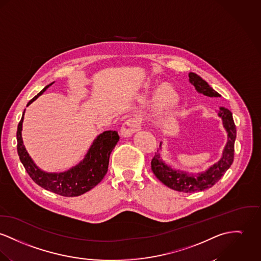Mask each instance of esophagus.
<instances>
[{
    "mask_svg": "<svg viewBox=\"0 0 261 261\" xmlns=\"http://www.w3.org/2000/svg\"><path fill=\"white\" fill-rule=\"evenodd\" d=\"M141 122L137 118H131L125 121L122 124L120 129L121 136L123 137H130L135 132L140 130Z\"/></svg>",
    "mask_w": 261,
    "mask_h": 261,
    "instance_id": "esophagus-1",
    "label": "esophagus"
}]
</instances>
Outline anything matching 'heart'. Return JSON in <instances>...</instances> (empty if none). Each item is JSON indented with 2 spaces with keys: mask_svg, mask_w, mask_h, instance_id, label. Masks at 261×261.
<instances>
[{
  "mask_svg": "<svg viewBox=\"0 0 261 261\" xmlns=\"http://www.w3.org/2000/svg\"><path fill=\"white\" fill-rule=\"evenodd\" d=\"M175 93L168 85H162L155 97V107L158 112H165L171 108L175 101Z\"/></svg>",
  "mask_w": 261,
  "mask_h": 261,
  "instance_id": "1",
  "label": "heart"
}]
</instances>
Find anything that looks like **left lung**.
I'll use <instances>...</instances> for the list:
<instances>
[{
    "label": "left lung",
    "mask_w": 261,
    "mask_h": 261,
    "mask_svg": "<svg viewBox=\"0 0 261 261\" xmlns=\"http://www.w3.org/2000/svg\"><path fill=\"white\" fill-rule=\"evenodd\" d=\"M189 81L195 86L196 90L208 97H220L221 95L213 89L205 81L194 72L189 73ZM218 115L222 119L224 129L227 132V142L223 149L220 161L211 166L204 172L199 174H189L180 170H174L161 159L159 150L155 153L151 161V169L155 176L167 187L172 190L193 193L212 188L221 180L224 173L229 169L234 157V141L237 138V128L232 118V113L224 107H221ZM162 143H160V150Z\"/></svg>",
    "instance_id": "8db88e82"
}]
</instances>
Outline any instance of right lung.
<instances>
[{"label": "right lung", "mask_w": 261, "mask_h": 261, "mask_svg": "<svg viewBox=\"0 0 261 261\" xmlns=\"http://www.w3.org/2000/svg\"><path fill=\"white\" fill-rule=\"evenodd\" d=\"M53 83L46 85L27 106L36 100ZM23 114L24 111L18 125L17 149L20 162L32 180L44 190L62 197L81 196L100 182L107 173L110 154L119 141V135L116 131H104L98 135L79 165L62 173H46L34 163L23 146L21 138Z\"/></svg>", "instance_id": "right-lung-1"}]
</instances>
